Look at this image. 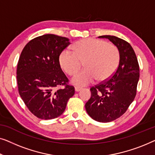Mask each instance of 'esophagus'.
<instances>
[{
    "mask_svg": "<svg viewBox=\"0 0 155 155\" xmlns=\"http://www.w3.org/2000/svg\"><path fill=\"white\" fill-rule=\"evenodd\" d=\"M81 88H80V87H78V86H76L75 87V91L76 92H78V91H80L81 90Z\"/></svg>",
    "mask_w": 155,
    "mask_h": 155,
    "instance_id": "esophagus-1",
    "label": "esophagus"
}]
</instances>
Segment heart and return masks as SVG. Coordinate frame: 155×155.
<instances>
[{
	"label": "heart",
	"mask_w": 155,
	"mask_h": 155,
	"mask_svg": "<svg viewBox=\"0 0 155 155\" xmlns=\"http://www.w3.org/2000/svg\"><path fill=\"white\" fill-rule=\"evenodd\" d=\"M74 53L68 50L61 53L60 66L69 75L75 74L84 62L85 69L76 74L71 82L85 86L94 81L108 80L116 71L119 63V51L116 45L95 38H85L76 42Z\"/></svg>",
	"instance_id": "obj_1"
}]
</instances>
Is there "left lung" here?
Instances as JSON below:
<instances>
[{"mask_svg": "<svg viewBox=\"0 0 155 155\" xmlns=\"http://www.w3.org/2000/svg\"><path fill=\"white\" fill-rule=\"evenodd\" d=\"M119 51V63L114 75L107 81L91 88V97L85 104L94 120L107 123L118 119L127 110L136 97L140 77L136 53L129 43L117 36L105 35Z\"/></svg>", "mask_w": 155, "mask_h": 155, "instance_id": "obj_1", "label": "left lung"}]
</instances>
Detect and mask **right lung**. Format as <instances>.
<instances>
[{
	"label": "right lung",
	"instance_id": "right-lung-1",
	"mask_svg": "<svg viewBox=\"0 0 155 155\" xmlns=\"http://www.w3.org/2000/svg\"><path fill=\"white\" fill-rule=\"evenodd\" d=\"M69 39L45 34L25 45L17 68L19 93L30 112L41 119H52L64 112L74 87L60 67L59 58ZM64 85V88H60Z\"/></svg>",
	"mask_w": 155,
	"mask_h": 155
}]
</instances>
